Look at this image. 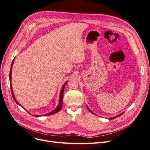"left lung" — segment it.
Here are the masks:
<instances>
[{"mask_svg":"<svg viewBox=\"0 0 150 150\" xmlns=\"http://www.w3.org/2000/svg\"><path fill=\"white\" fill-rule=\"evenodd\" d=\"M87 108H88V111H90V112H92V114H93V115H95V114L94 113V112H93L91 110H90L89 108H88L87 107ZM122 114H123V112L122 113H121V114H120V115H117V116H115V117H111L110 118V119H115V118H116V117H119V116H121L122 115Z\"/></svg>","mask_w":150,"mask_h":150,"instance_id":"8db88e82","label":"left lung"}]
</instances>
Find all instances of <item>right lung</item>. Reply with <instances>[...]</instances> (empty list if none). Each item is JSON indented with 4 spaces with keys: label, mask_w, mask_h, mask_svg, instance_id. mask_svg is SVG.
Segmentation results:
<instances>
[{
    "label": "right lung",
    "mask_w": 150,
    "mask_h": 150,
    "mask_svg": "<svg viewBox=\"0 0 150 150\" xmlns=\"http://www.w3.org/2000/svg\"><path fill=\"white\" fill-rule=\"evenodd\" d=\"M13 62H14V59L13 60V62H12V64H11V68H10V75H9V77H10V88H11V95H12V97L15 100V102L18 104L20 105L18 102L16 100L15 98V96H14V94H13V89H12V87H11V69H12V65L13 64ZM67 82H65L64 83V85L62 87V88L61 90V92H60V95H59V104L58 105V106L57 107V108L55 109L53 111H52V112H49V113H47L46 114V115H44V116H50V115H53V114H55L56 112H58L59 110H60L62 109V105H63V92H64V87H65V86L66 84H67ZM21 106V105H20ZM35 116L36 117H38L39 116V115H35Z\"/></svg>",
    "instance_id": "1"
}]
</instances>
